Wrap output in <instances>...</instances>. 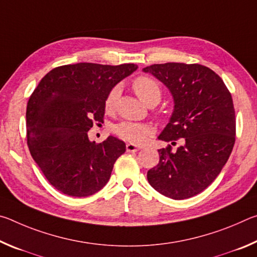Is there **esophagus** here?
I'll return each instance as SVG.
<instances>
[{
  "label": "esophagus",
  "instance_id": "1",
  "mask_svg": "<svg viewBox=\"0 0 257 257\" xmlns=\"http://www.w3.org/2000/svg\"><path fill=\"white\" fill-rule=\"evenodd\" d=\"M125 147H127V151H128V152H137V151L143 149L142 146L134 144V143H128L127 146H125Z\"/></svg>",
  "mask_w": 257,
  "mask_h": 257
}]
</instances>
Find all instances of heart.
Here are the masks:
<instances>
[{
    "label": "heart",
    "instance_id": "heart-1",
    "mask_svg": "<svg viewBox=\"0 0 257 257\" xmlns=\"http://www.w3.org/2000/svg\"><path fill=\"white\" fill-rule=\"evenodd\" d=\"M133 88L137 96L141 98L142 102H144L146 105L156 103L158 104L161 99V92L160 85L154 79L150 77L141 76L136 78L133 82ZM119 87L115 86L108 92L105 98V108L107 111H111L115 105L116 98L119 96ZM114 132L127 141L141 143L145 141V138L152 133V129L149 124L145 123H137V122H121L114 128Z\"/></svg>",
    "mask_w": 257,
    "mask_h": 257
}]
</instances>
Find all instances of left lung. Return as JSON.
Returning <instances> with one entry per match:
<instances>
[{"label":"left lung","instance_id":"obj_1","mask_svg":"<svg viewBox=\"0 0 257 257\" xmlns=\"http://www.w3.org/2000/svg\"><path fill=\"white\" fill-rule=\"evenodd\" d=\"M167 87L173 111L158 139L181 145L159 150L160 161L147 172L153 188L172 199L193 197L207 188L227 163L234 144L236 120L222 79L201 64L169 62L143 69Z\"/></svg>","mask_w":257,"mask_h":257}]
</instances>
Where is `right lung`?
<instances>
[{"label":"right lung","mask_w":257,"mask_h":257,"mask_svg":"<svg viewBox=\"0 0 257 257\" xmlns=\"http://www.w3.org/2000/svg\"><path fill=\"white\" fill-rule=\"evenodd\" d=\"M137 64L76 63L54 68L27 104V143L35 162L61 193L87 197L107 184L125 144L108 136L90 142L89 129L103 122L105 98Z\"/></svg>","instance_id":"right-lung-1"}]
</instances>
